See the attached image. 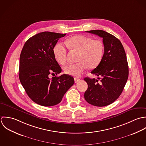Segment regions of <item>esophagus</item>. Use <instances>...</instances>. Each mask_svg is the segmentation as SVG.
I'll use <instances>...</instances> for the list:
<instances>
[{"mask_svg":"<svg viewBox=\"0 0 146 146\" xmlns=\"http://www.w3.org/2000/svg\"><path fill=\"white\" fill-rule=\"evenodd\" d=\"M80 81V78H74V81H75L76 83Z\"/></svg>","mask_w":146,"mask_h":146,"instance_id":"obj_1","label":"esophagus"}]
</instances>
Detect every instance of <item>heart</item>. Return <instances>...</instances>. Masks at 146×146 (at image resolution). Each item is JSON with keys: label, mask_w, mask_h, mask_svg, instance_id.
Wrapping results in <instances>:
<instances>
[{"label": "heart", "mask_w": 146, "mask_h": 146, "mask_svg": "<svg viewBox=\"0 0 146 146\" xmlns=\"http://www.w3.org/2000/svg\"><path fill=\"white\" fill-rule=\"evenodd\" d=\"M68 47L78 52L77 63H72L64 68V72L73 76H79L88 66L90 68H96L100 62L104 52V45L102 41L93 39L91 37L84 35L72 36L65 42ZM54 54L60 64L66 62L67 49L62 43H57L53 50Z\"/></svg>", "instance_id": "b5f03b06"}]
</instances>
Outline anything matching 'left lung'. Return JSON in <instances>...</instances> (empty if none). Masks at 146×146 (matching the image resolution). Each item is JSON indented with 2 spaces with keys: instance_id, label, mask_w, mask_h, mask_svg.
Segmentation results:
<instances>
[{
  "instance_id": "obj_1",
  "label": "left lung",
  "mask_w": 146,
  "mask_h": 146,
  "mask_svg": "<svg viewBox=\"0 0 146 146\" xmlns=\"http://www.w3.org/2000/svg\"><path fill=\"white\" fill-rule=\"evenodd\" d=\"M86 32L103 38L104 51L100 62L91 72L100 77L84 78L88 85L84 97L91 105L107 106L119 96L127 82L129 66L126 53L121 42L113 35L102 30Z\"/></svg>"
}]
</instances>
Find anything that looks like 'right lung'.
<instances>
[{
    "label": "right lung",
    "instance_id": "obj_1",
    "mask_svg": "<svg viewBox=\"0 0 146 146\" xmlns=\"http://www.w3.org/2000/svg\"><path fill=\"white\" fill-rule=\"evenodd\" d=\"M66 34L44 31L31 36L25 42L20 58L19 78L30 98L44 106H55L74 83L68 74L56 75L61 68L55 59L54 48L58 39Z\"/></svg>",
    "mask_w": 146,
    "mask_h": 146
}]
</instances>
